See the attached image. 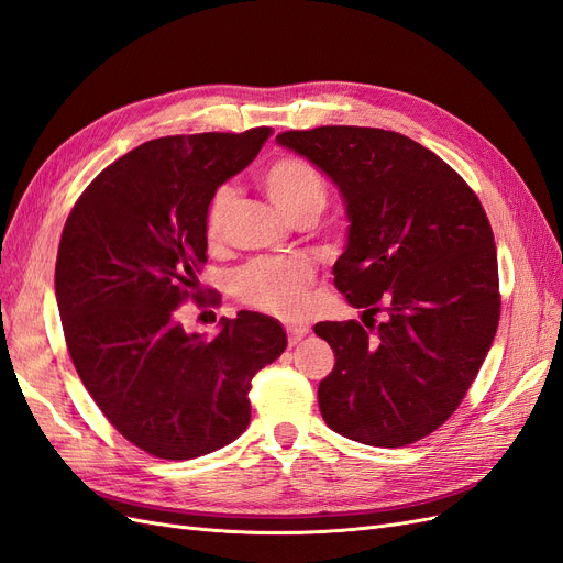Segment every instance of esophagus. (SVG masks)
I'll use <instances>...</instances> for the list:
<instances>
[{
	"mask_svg": "<svg viewBox=\"0 0 563 563\" xmlns=\"http://www.w3.org/2000/svg\"><path fill=\"white\" fill-rule=\"evenodd\" d=\"M307 334H309V325H303V323L287 325V340H290V344H292V346H295V344H299Z\"/></svg>",
	"mask_w": 563,
	"mask_h": 563,
	"instance_id": "esophagus-1",
	"label": "esophagus"
}]
</instances>
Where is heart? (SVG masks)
Here are the masks:
<instances>
[{
  "instance_id": "obj_1",
  "label": "heart",
  "mask_w": 563,
  "mask_h": 563,
  "mask_svg": "<svg viewBox=\"0 0 563 563\" xmlns=\"http://www.w3.org/2000/svg\"><path fill=\"white\" fill-rule=\"evenodd\" d=\"M262 184L271 202L290 221L307 214L318 217L328 202L323 179L301 157L285 155L273 159L262 174ZM233 202L235 190L231 186L214 190L205 214V233L210 243H219L227 231ZM311 280L313 268L309 262L295 260V256H264L235 271L231 287L233 295L247 307L273 316H297L307 303V287Z\"/></svg>"
}]
</instances>
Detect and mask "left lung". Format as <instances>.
<instances>
[{"instance_id": "obj_1", "label": "left lung", "mask_w": 563, "mask_h": 563, "mask_svg": "<svg viewBox=\"0 0 563 563\" xmlns=\"http://www.w3.org/2000/svg\"><path fill=\"white\" fill-rule=\"evenodd\" d=\"M336 186L349 238L334 285L363 325L318 323L334 367L318 384L325 424L365 445L400 448L455 412L500 320L497 252L474 190L420 143L373 126L285 132ZM388 318L377 327L379 309Z\"/></svg>"}]
</instances>
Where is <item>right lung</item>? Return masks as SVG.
Wrapping results in <instances>:
<instances>
[{
  "label": "right lung",
  "instance_id": "right-lung-1",
  "mask_svg": "<svg viewBox=\"0 0 563 563\" xmlns=\"http://www.w3.org/2000/svg\"><path fill=\"white\" fill-rule=\"evenodd\" d=\"M271 134L141 143L96 176L63 227L56 303L75 371L110 424L155 457L192 460L235 441L250 424L252 377L287 346L264 313L240 311L214 336L176 318L207 262V205Z\"/></svg>",
  "mask_w": 563,
  "mask_h": 563
}]
</instances>
